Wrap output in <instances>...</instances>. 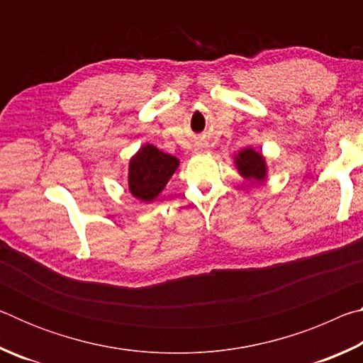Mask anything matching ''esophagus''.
<instances>
[{
  "label": "esophagus",
  "mask_w": 363,
  "mask_h": 363,
  "mask_svg": "<svg viewBox=\"0 0 363 363\" xmlns=\"http://www.w3.org/2000/svg\"><path fill=\"white\" fill-rule=\"evenodd\" d=\"M196 152L199 153H201V152H206V145H203V144H200V145H196V149H195Z\"/></svg>",
  "instance_id": "1"
}]
</instances>
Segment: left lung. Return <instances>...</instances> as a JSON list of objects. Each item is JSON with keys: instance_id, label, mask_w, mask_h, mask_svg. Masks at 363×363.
<instances>
[{"instance_id": "1", "label": "left lung", "mask_w": 363, "mask_h": 363, "mask_svg": "<svg viewBox=\"0 0 363 363\" xmlns=\"http://www.w3.org/2000/svg\"><path fill=\"white\" fill-rule=\"evenodd\" d=\"M233 164L245 181L251 184H262L267 179L269 167L266 157L255 147H245L238 153L233 155Z\"/></svg>"}]
</instances>
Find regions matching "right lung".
<instances>
[{"mask_svg":"<svg viewBox=\"0 0 363 363\" xmlns=\"http://www.w3.org/2000/svg\"><path fill=\"white\" fill-rule=\"evenodd\" d=\"M177 168L179 160L147 143L130 158L128 189L134 199L152 203L163 192Z\"/></svg>","mask_w":363,"mask_h":363,"instance_id":"add662e5","label":"right lung"}]
</instances>
